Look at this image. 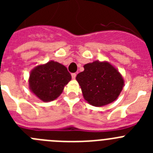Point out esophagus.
Returning a JSON list of instances; mask_svg holds the SVG:
<instances>
[{
    "label": "esophagus",
    "mask_w": 153,
    "mask_h": 153,
    "mask_svg": "<svg viewBox=\"0 0 153 153\" xmlns=\"http://www.w3.org/2000/svg\"><path fill=\"white\" fill-rule=\"evenodd\" d=\"M71 76H72L73 79H74L76 78V74H71Z\"/></svg>",
    "instance_id": "1"
}]
</instances>
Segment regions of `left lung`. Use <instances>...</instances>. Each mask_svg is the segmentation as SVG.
Instances as JSON below:
<instances>
[{
  "mask_svg": "<svg viewBox=\"0 0 153 153\" xmlns=\"http://www.w3.org/2000/svg\"><path fill=\"white\" fill-rule=\"evenodd\" d=\"M84 70L76 79L80 86L83 98L93 106H102L118 98L124 86L122 75L107 61L96 60L83 66Z\"/></svg>",
  "mask_w": 153,
  "mask_h": 153,
  "instance_id": "1",
  "label": "left lung"
}]
</instances>
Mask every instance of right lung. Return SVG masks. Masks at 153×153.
<instances>
[{
  "label": "right lung",
  "mask_w": 153,
  "mask_h": 153,
  "mask_svg": "<svg viewBox=\"0 0 153 153\" xmlns=\"http://www.w3.org/2000/svg\"><path fill=\"white\" fill-rule=\"evenodd\" d=\"M71 80L67 67L58 62L51 60L40 64L31 70L29 88L44 102H51L60 97L64 86Z\"/></svg>",
  "instance_id": "right-lung-1"
}]
</instances>
